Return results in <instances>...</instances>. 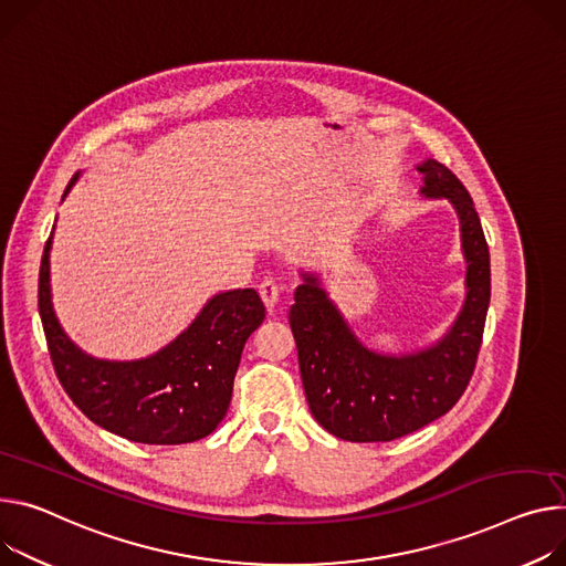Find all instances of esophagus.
<instances>
[{
  "label": "esophagus",
  "mask_w": 566,
  "mask_h": 566,
  "mask_svg": "<svg viewBox=\"0 0 566 566\" xmlns=\"http://www.w3.org/2000/svg\"><path fill=\"white\" fill-rule=\"evenodd\" d=\"M280 291H282V286H280V282H277L275 277L262 280V284H260V295H262V300H264L269 312L275 310V304H277V300H280Z\"/></svg>",
  "instance_id": "1"
}]
</instances>
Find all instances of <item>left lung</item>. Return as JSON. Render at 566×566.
Listing matches in <instances>:
<instances>
[{
	"label": "left lung",
	"instance_id": "obj_1",
	"mask_svg": "<svg viewBox=\"0 0 566 566\" xmlns=\"http://www.w3.org/2000/svg\"><path fill=\"white\" fill-rule=\"evenodd\" d=\"M422 191L449 198L468 256V300L451 332L431 349L381 356L354 338L316 277L295 289L289 323L312 416L349 442H390L442 418L465 392L483 343L490 304V250L470 191L444 165L427 160Z\"/></svg>",
	"mask_w": 566,
	"mask_h": 566
}]
</instances>
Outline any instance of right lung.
I'll use <instances>...</instances> for the list:
<instances>
[{"label": "right lung", "mask_w": 566, "mask_h": 566, "mask_svg": "<svg viewBox=\"0 0 566 566\" xmlns=\"http://www.w3.org/2000/svg\"><path fill=\"white\" fill-rule=\"evenodd\" d=\"M49 248L51 237L40 262L38 310L51 364L70 399L94 424L133 442L182 444L210 436L228 413L243 345L266 316L260 293L237 289L214 295L156 356L133 364L96 361L65 336L51 310Z\"/></svg>", "instance_id": "1"}]
</instances>
